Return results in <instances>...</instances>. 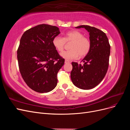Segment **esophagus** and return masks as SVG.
<instances>
[{
  "label": "esophagus",
  "mask_w": 130,
  "mask_h": 130,
  "mask_svg": "<svg viewBox=\"0 0 130 130\" xmlns=\"http://www.w3.org/2000/svg\"><path fill=\"white\" fill-rule=\"evenodd\" d=\"M64 62H65V63H70V61L67 60H65Z\"/></svg>",
  "instance_id": "1"
}]
</instances>
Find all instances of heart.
Here are the masks:
<instances>
[{
  "instance_id": "obj_1",
  "label": "heart",
  "mask_w": 130,
  "mask_h": 130,
  "mask_svg": "<svg viewBox=\"0 0 130 130\" xmlns=\"http://www.w3.org/2000/svg\"><path fill=\"white\" fill-rule=\"evenodd\" d=\"M69 50L65 51L61 54V56L67 60H72L86 56L91 48L89 39L85 37L84 34L78 30H72L66 32L63 38L60 36L55 37L53 40V44L58 52L63 50L66 43H70Z\"/></svg>"
}]
</instances>
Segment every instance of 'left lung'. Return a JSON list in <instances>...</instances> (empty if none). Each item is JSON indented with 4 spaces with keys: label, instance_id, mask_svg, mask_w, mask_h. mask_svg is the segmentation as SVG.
Returning <instances> with one entry per match:
<instances>
[{
    "label": "left lung",
    "instance_id": "8db88e82",
    "mask_svg": "<svg viewBox=\"0 0 130 130\" xmlns=\"http://www.w3.org/2000/svg\"><path fill=\"white\" fill-rule=\"evenodd\" d=\"M89 33L91 48L82 60L84 65L72 63L73 69L70 77L73 84L82 89H90L99 85L107 72L110 55V45L105 32L89 25H80Z\"/></svg>",
    "mask_w": 130,
    "mask_h": 130
}]
</instances>
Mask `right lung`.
<instances>
[{"mask_svg": "<svg viewBox=\"0 0 130 130\" xmlns=\"http://www.w3.org/2000/svg\"><path fill=\"white\" fill-rule=\"evenodd\" d=\"M58 27L40 24L23 34L17 50L19 71L26 85L38 93H47L57 84V74L64 63L53 44Z\"/></svg>", "mask_w": 130, "mask_h": 130, "instance_id": "obj_1", "label": "right lung"}]
</instances>
